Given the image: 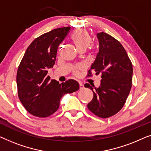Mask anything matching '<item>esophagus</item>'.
<instances>
[{
    "instance_id": "1",
    "label": "esophagus",
    "mask_w": 151,
    "mask_h": 151,
    "mask_svg": "<svg viewBox=\"0 0 151 151\" xmlns=\"http://www.w3.org/2000/svg\"><path fill=\"white\" fill-rule=\"evenodd\" d=\"M83 88H84V86L83 85L82 83H79V89H80V90H82V89Z\"/></svg>"
}]
</instances>
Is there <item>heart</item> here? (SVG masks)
Listing matches in <instances>:
<instances>
[{
    "label": "heart",
    "mask_w": 151,
    "mask_h": 151,
    "mask_svg": "<svg viewBox=\"0 0 151 151\" xmlns=\"http://www.w3.org/2000/svg\"><path fill=\"white\" fill-rule=\"evenodd\" d=\"M72 40L76 47L80 50H86L92 44V40L90 34L83 29H78L74 31L72 35ZM82 70V66H77L75 68V73L78 74Z\"/></svg>",
    "instance_id": "heart-1"
}]
</instances>
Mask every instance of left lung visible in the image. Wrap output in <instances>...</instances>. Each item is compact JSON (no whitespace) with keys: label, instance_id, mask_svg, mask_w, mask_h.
Returning a JSON list of instances; mask_svg holds the SVG:
<instances>
[{"label":"left lung","instance_id":"1","mask_svg":"<svg viewBox=\"0 0 151 151\" xmlns=\"http://www.w3.org/2000/svg\"><path fill=\"white\" fill-rule=\"evenodd\" d=\"M99 50L88 71L101 74V86L92 90L94 96L88 108L95 115L107 118L117 114L124 106L132 86L133 65L126 50L117 40L104 32L97 33Z\"/></svg>","mask_w":151,"mask_h":151}]
</instances>
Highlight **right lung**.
<instances>
[{
    "label": "right lung",
    "instance_id": "1",
    "mask_svg": "<svg viewBox=\"0 0 151 151\" xmlns=\"http://www.w3.org/2000/svg\"><path fill=\"white\" fill-rule=\"evenodd\" d=\"M70 30V27L55 29L36 38L27 48L18 66L16 83L19 99L28 112L37 117L53 114L63 95L79 89L75 80L59 83L47 75L48 70L55 64L59 45Z\"/></svg>",
    "mask_w": 151,
    "mask_h": 151
}]
</instances>
